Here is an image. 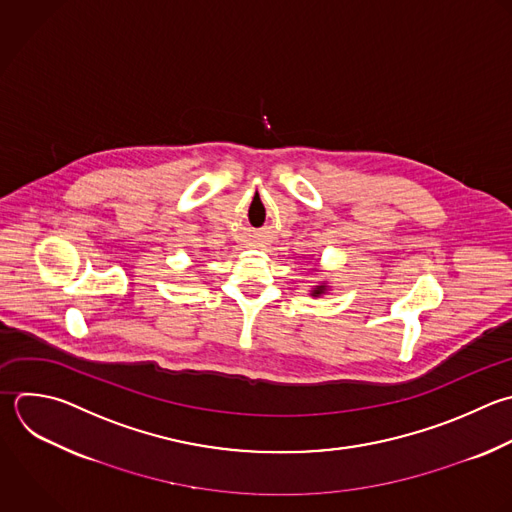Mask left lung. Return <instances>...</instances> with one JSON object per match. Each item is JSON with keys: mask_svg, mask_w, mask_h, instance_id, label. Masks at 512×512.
<instances>
[{"mask_svg": "<svg viewBox=\"0 0 512 512\" xmlns=\"http://www.w3.org/2000/svg\"><path fill=\"white\" fill-rule=\"evenodd\" d=\"M326 290H328V286H326V282H320L318 286H314L312 290H310V296H322V294H326Z\"/></svg>", "mask_w": 512, "mask_h": 512, "instance_id": "obj_1", "label": "left lung"}]
</instances>
